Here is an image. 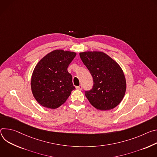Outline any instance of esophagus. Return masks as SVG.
I'll use <instances>...</instances> for the list:
<instances>
[{
    "label": "esophagus",
    "mask_w": 157,
    "mask_h": 157,
    "mask_svg": "<svg viewBox=\"0 0 157 157\" xmlns=\"http://www.w3.org/2000/svg\"><path fill=\"white\" fill-rule=\"evenodd\" d=\"M76 89H77V90H82V85L77 86H76Z\"/></svg>",
    "instance_id": "1"
}]
</instances>
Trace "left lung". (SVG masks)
<instances>
[{
  "mask_svg": "<svg viewBox=\"0 0 157 157\" xmlns=\"http://www.w3.org/2000/svg\"><path fill=\"white\" fill-rule=\"evenodd\" d=\"M80 57L90 71L93 89L85 92L91 105L99 110H109L123 100L127 82L123 70L109 56L100 51L80 52Z\"/></svg>",
  "mask_w": 157,
  "mask_h": 157,
  "instance_id": "obj_1",
  "label": "left lung"
}]
</instances>
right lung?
<instances>
[{
	"instance_id": "obj_1",
	"label": "right lung",
	"mask_w": 157,
	"mask_h": 157,
	"mask_svg": "<svg viewBox=\"0 0 157 157\" xmlns=\"http://www.w3.org/2000/svg\"><path fill=\"white\" fill-rule=\"evenodd\" d=\"M76 55L74 52L54 50L37 63L30 85L33 96L40 105L50 109L59 108L75 89L67 68Z\"/></svg>"
}]
</instances>
